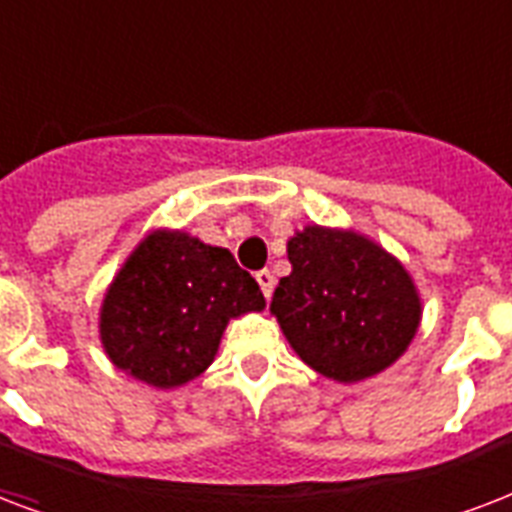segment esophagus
Wrapping results in <instances>:
<instances>
[{
  "label": "esophagus",
  "instance_id": "esophagus-1",
  "mask_svg": "<svg viewBox=\"0 0 512 512\" xmlns=\"http://www.w3.org/2000/svg\"><path fill=\"white\" fill-rule=\"evenodd\" d=\"M255 279H257V284H260V290H263L265 298H271V292H273V273L268 271V268H263V271L255 273Z\"/></svg>",
  "mask_w": 512,
  "mask_h": 512
}]
</instances>
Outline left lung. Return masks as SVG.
Masks as SVG:
<instances>
[{
  "label": "left lung",
  "instance_id": "left-lung-1",
  "mask_svg": "<svg viewBox=\"0 0 512 512\" xmlns=\"http://www.w3.org/2000/svg\"><path fill=\"white\" fill-rule=\"evenodd\" d=\"M292 273L271 311L306 365L333 381H362L408 349L419 292L395 257L351 230L308 225L287 241Z\"/></svg>",
  "mask_w": 512,
  "mask_h": 512
}]
</instances>
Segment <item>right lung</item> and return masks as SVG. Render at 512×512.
<instances>
[{
	"label": "right lung",
	"mask_w": 512,
	"mask_h": 512,
	"mask_svg": "<svg viewBox=\"0 0 512 512\" xmlns=\"http://www.w3.org/2000/svg\"><path fill=\"white\" fill-rule=\"evenodd\" d=\"M263 306L257 282L228 249L155 230L109 284L101 343L115 368L171 389L212 365L230 319Z\"/></svg>",
	"instance_id": "obj_1"
}]
</instances>
